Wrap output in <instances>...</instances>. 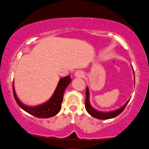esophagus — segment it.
I'll use <instances>...</instances> for the list:
<instances>
[{
	"mask_svg": "<svg viewBox=\"0 0 149 149\" xmlns=\"http://www.w3.org/2000/svg\"><path fill=\"white\" fill-rule=\"evenodd\" d=\"M75 77H83L84 76V73L82 70H77V71L75 72Z\"/></svg>",
	"mask_w": 149,
	"mask_h": 149,
	"instance_id": "34e87169",
	"label": "esophagus"
}]
</instances>
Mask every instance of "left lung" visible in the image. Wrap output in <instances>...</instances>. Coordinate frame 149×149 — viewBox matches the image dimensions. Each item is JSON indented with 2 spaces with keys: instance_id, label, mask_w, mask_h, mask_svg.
Masks as SVG:
<instances>
[{
  "instance_id": "8db88e82",
  "label": "left lung",
  "mask_w": 149,
  "mask_h": 149,
  "mask_svg": "<svg viewBox=\"0 0 149 149\" xmlns=\"http://www.w3.org/2000/svg\"><path fill=\"white\" fill-rule=\"evenodd\" d=\"M130 102V100L126 102V104L124 105L122 108H119V109H117L116 111H110V112H100L96 110V109H94L90 104L89 102V91L88 88H86V100H85V108H86V111H88L90 115L94 117L95 118H97L99 119H111L113 118H115V117L119 116L121 112H122L124 109L125 108V107L127 104Z\"/></svg>"
}]
</instances>
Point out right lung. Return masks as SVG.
Listing matches in <instances>:
<instances>
[{"instance_id": "obj_1", "label": "right lung", "mask_w": 149, "mask_h": 149, "mask_svg": "<svg viewBox=\"0 0 149 149\" xmlns=\"http://www.w3.org/2000/svg\"><path fill=\"white\" fill-rule=\"evenodd\" d=\"M71 82V78L69 76L61 79L58 82L57 88L51 99L45 104L36 107H28L23 104L16 96L13 85V94L17 104L24 111L28 112L38 118H48L53 117L59 112L61 108V104L63 99V94L66 88Z\"/></svg>"}]
</instances>
